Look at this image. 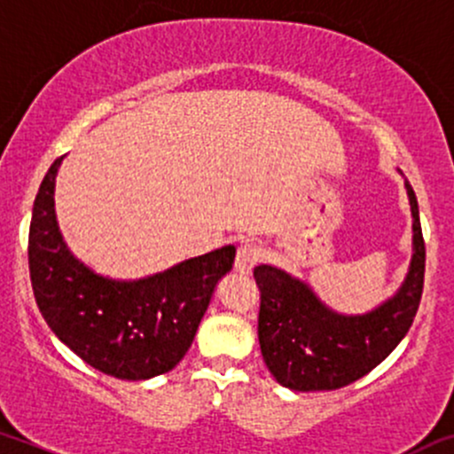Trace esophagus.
Returning <instances> with one entry per match:
<instances>
[{
	"mask_svg": "<svg viewBox=\"0 0 454 454\" xmlns=\"http://www.w3.org/2000/svg\"><path fill=\"white\" fill-rule=\"evenodd\" d=\"M258 261H261V250H258L256 246H252V243H243L237 250L235 269L239 273H243V276H247V273H252V269L256 267Z\"/></svg>",
	"mask_w": 454,
	"mask_h": 454,
	"instance_id": "1",
	"label": "esophagus"
}]
</instances>
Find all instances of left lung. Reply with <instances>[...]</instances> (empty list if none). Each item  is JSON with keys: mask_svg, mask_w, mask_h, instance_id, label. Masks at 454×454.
<instances>
[{"mask_svg": "<svg viewBox=\"0 0 454 454\" xmlns=\"http://www.w3.org/2000/svg\"><path fill=\"white\" fill-rule=\"evenodd\" d=\"M413 258L407 280L375 312L340 317L327 310L300 280L267 265L254 269L261 291L258 340L262 360L284 387L300 392L338 390L381 364L410 332L425 286V239L410 183Z\"/></svg>", "mask_w": 454, "mask_h": 454, "instance_id": "1", "label": "left lung"}]
</instances>
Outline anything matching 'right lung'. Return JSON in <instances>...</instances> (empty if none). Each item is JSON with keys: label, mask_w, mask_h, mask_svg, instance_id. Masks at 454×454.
Instances as JSON below:
<instances>
[{"label": "right lung", "mask_w": 454, "mask_h": 454, "mask_svg": "<svg viewBox=\"0 0 454 454\" xmlns=\"http://www.w3.org/2000/svg\"><path fill=\"white\" fill-rule=\"evenodd\" d=\"M62 157L36 193L29 223V280L53 333L97 371L151 380L172 371L192 347L213 288L235 262V247L208 252L139 282L94 276L64 246L53 211Z\"/></svg>", "instance_id": "right-lung-1"}]
</instances>
